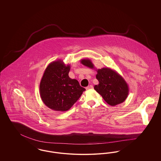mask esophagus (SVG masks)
I'll return each mask as SVG.
<instances>
[{
	"mask_svg": "<svg viewBox=\"0 0 161 161\" xmlns=\"http://www.w3.org/2000/svg\"><path fill=\"white\" fill-rule=\"evenodd\" d=\"M93 88V86H92V85H89V86H88L87 87H86V90H89V89H92Z\"/></svg>",
	"mask_w": 161,
	"mask_h": 161,
	"instance_id": "1",
	"label": "esophagus"
}]
</instances>
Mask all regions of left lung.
Masks as SVG:
<instances>
[{
	"mask_svg": "<svg viewBox=\"0 0 161 161\" xmlns=\"http://www.w3.org/2000/svg\"><path fill=\"white\" fill-rule=\"evenodd\" d=\"M81 63L91 69L94 65L90 59H82ZM97 79L99 84L95 85L94 89L100 94L108 104L115 106L123 103L128 97L129 88L125 80L114 70L103 68L96 69Z\"/></svg>",
	"mask_w": 161,
	"mask_h": 161,
	"instance_id": "obj_1",
	"label": "left lung"
}]
</instances>
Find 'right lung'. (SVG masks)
I'll return each mask as SVG.
<instances>
[{
  "mask_svg": "<svg viewBox=\"0 0 161 161\" xmlns=\"http://www.w3.org/2000/svg\"><path fill=\"white\" fill-rule=\"evenodd\" d=\"M70 64L61 60L51 62L40 83L42 100L49 108L60 112L70 109L86 91L75 79L69 77Z\"/></svg>",
  "mask_w": 161,
  "mask_h": 161,
  "instance_id": "right-lung-1",
  "label": "right lung"
}]
</instances>
